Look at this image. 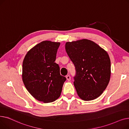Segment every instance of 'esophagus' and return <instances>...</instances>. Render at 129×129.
Segmentation results:
<instances>
[{
	"instance_id": "1",
	"label": "esophagus",
	"mask_w": 129,
	"mask_h": 129,
	"mask_svg": "<svg viewBox=\"0 0 129 129\" xmlns=\"http://www.w3.org/2000/svg\"><path fill=\"white\" fill-rule=\"evenodd\" d=\"M66 78H67V80L68 81H70V80H71V77H70V76L69 75H67L66 76Z\"/></svg>"
}]
</instances>
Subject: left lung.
I'll return each mask as SVG.
<instances>
[{
    "label": "left lung",
    "mask_w": 129,
    "mask_h": 129,
    "mask_svg": "<svg viewBox=\"0 0 129 129\" xmlns=\"http://www.w3.org/2000/svg\"><path fill=\"white\" fill-rule=\"evenodd\" d=\"M66 50L74 64L75 87L84 101L94 100L106 89L111 75V61L108 53L87 39L68 42Z\"/></svg>",
    "instance_id": "1"
}]
</instances>
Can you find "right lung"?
Returning <instances> with one entry per match:
<instances>
[{"label": "right lung", "mask_w": 129, "mask_h": 129, "mask_svg": "<svg viewBox=\"0 0 129 129\" xmlns=\"http://www.w3.org/2000/svg\"><path fill=\"white\" fill-rule=\"evenodd\" d=\"M60 42L44 41L26 54L22 63V81L36 99L45 103L54 101L60 96L66 78L60 73L54 62Z\"/></svg>", "instance_id": "obj_1"}]
</instances>
